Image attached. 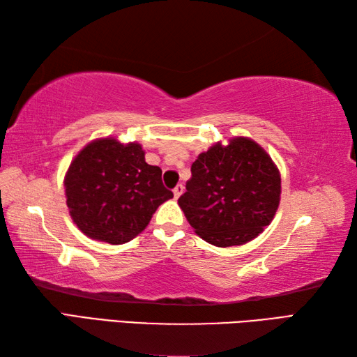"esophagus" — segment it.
Instances as JSON below:
<instances>
[{
    "label": "esophagus",
    "instance_id": "34e87169",
    "mask_svg": "<svg viewBox=\"0 0 357 357\" xmlns=\"http://www.w3.org/2000/svg\"><path fill=\"white\" fill-rule=\"evenodd\" d=\"M184 193V185L183 184H178L176 187H174L173 188V195H174V199H178L179 198V196L181 195H183Z\"/></svg>",
    "mask_w": 357,
    "mask_h": 357
}]
</instances>
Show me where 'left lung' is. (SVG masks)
Returning <instances> with one entry per match:
<instances>
[{"label":"left lung","instance_id":"8db88e82","mask_svg":"<svg viewBox=\"0 0 357 357\" xmlns=\"http://www.w3.org/2000/svg\"><path fill=\"white\" fill-rule=\"evenodd\" d=\"M178 199L187 221L216 247L252 241L275 216L280 176L271 158L247 138H234L201 153Z\"/></svg>","mask_w":357,"mask_h":357}]
</instances>
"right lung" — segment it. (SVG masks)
Returning a JSON list of instances; mask_svg holds the SVG:
<instances>
[{"mask_svg":"<svg viewBox=\"0 0 357 357\" xmlns=\"http://www.w3.org/2000/svg\"><path fill=\"white\" fill-rule=\"evenodd\" d=\"M162 170L149 165L139 144L101 139L81 150L66 174L73 222L89 238L124 244L141 233L173 193Z\"/></svg>","mask_w":357,"mask_h":357,"instance_id":"right-lung-1","label":"right lung"}]
</instances>
